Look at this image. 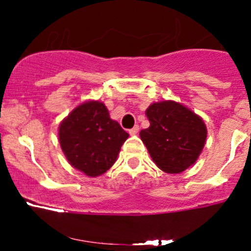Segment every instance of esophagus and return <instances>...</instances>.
<instances>
[{"instance_id":"esophagus-1","label":"esophagus","mask_w":251,"mask_h":251,"mask_svg":"<svg viewBox=\"0 0 251 251\" xmlns=\"http://www.w3.org/2000/svg\"><path fill=\"white\" fill-rule=\"evenodd\" d=\"M138 131H140V127H138V125H135L132 128H131V130H128V133H130L131 136H135V135H137Z\"/></svg>"}]
</instances>
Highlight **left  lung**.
<instances>
[{
    "label": "left lung",
    "mask_w": 251,
    "mask_h": 251,
    "mask_svg": "<svg viewBox=\"0 0 251 251\" xmlns=\"http://www.w3.org/2000/svg\"><path fill=\"white\" fill-rule=\"evenodd\" d=\"M149 127L140 137L160 170L179 174L198 160L206 141L204 120L175 100L151 103L146 110Z\"/></svg>",
    "instance_id": "left-lung-1"
}]
</instances>
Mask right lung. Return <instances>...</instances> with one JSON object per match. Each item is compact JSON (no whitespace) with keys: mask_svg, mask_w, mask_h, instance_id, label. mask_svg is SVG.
I'll return each mask as SVG.
<instances>
[{"mask_svg":"<svg viewBox=\"0 0 251 251\" xmlns=\"http://www.w3.org/2000/svg\"><path fill=\"white\" fill-rule=\"evenodd\" d=\"M128 133L109 116L104 103L86 100L64 118L58 128L60 148L70 165L88 177L114 165Z\"/></svg>","mask_w":251,"mask_h":251,"instance_id":"1","label":"right lung"}]
</instances>
